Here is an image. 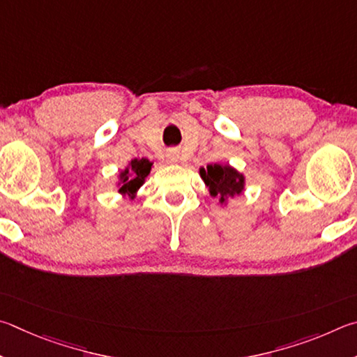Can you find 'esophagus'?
<instances>
[{
  "label": "esophagus",
  "mask_w": 357,
  "mask_h": 357,
  "mask_svg": "<svg viewBox=\"0 0 357 357\" xmlns=\"http://www.w3.org/2000/svg\"><path fill=\"white\" fill-rule=\"evenodd\" d=\"M166 158H167V161L169 162H178L180 160H182V158H180V153L177 152V150H169V152H167V155H166Z\"/></svg>",
  "instance_id": "34e87169"
}]
</instances>
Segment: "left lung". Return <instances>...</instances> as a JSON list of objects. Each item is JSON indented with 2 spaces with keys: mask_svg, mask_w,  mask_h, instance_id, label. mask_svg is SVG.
Returning a JSON list of instances; mask_svg holds the SVG:
<instances>
[{
  "mask_svg": "<svg viewBox=\"0 0 357 357\" xmlns=\"http://www.w3.org/2000/svg\"><path fill=\"white\" fill-rule=\"evenodd\" d=\"M201 178L208 188L211 197H216L222 207L235 196H240L246 188V177L229 162H215L199 169Z\"/></svg>",
  "mask_w": 357,
  "mask_h": 357,
  "instance_id": "obj_1",
  "label": "left lung"
}]
</instances>
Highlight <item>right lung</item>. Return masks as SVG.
Listing matches in <instances>:
<instances>
[{
	"label": "right lung",
	"mask_w": 357,
	"mask_h": 357,
	"mask_svg": "<svg viewBox=\"0 0 357 357\" xmlns=\"http://www.w3.org/2000/svg\"><path fill=\"white\" fill-rule=\"evenodd\" d=\"M153 167V162L147 158H133L128 161L121 172L117 174V192L123 199L135 201L141 186L146 183L147 175Z\"/></svg>",
	"instance_id": "right-lung-1"
}]
</instances>
